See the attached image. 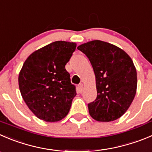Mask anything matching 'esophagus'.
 Listing matches in <instances>:
<instances>
[{
  "mask_svg": "<svg viewBox=\"0 0 152 152\" xmlns=\"http://www.w3.org/2000/svg\"><path fill=\"white\" fill-rule=\"evenodd\" d=\"M78 88H79V91H80V92H82V91L84 90V85H83V84H82V83L79 84V86H78Z\"/></svg>",
  "mask_w": 152,
  "mask_h": 152,
  "instance_id": "34e87169",
  "label": "esophagus"
}]
</instances>
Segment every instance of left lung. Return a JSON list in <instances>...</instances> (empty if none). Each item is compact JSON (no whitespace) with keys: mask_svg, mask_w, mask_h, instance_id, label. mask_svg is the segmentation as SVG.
Returning a JSON list of instances; mask_svg holds the SVG:
<instances>
[{"mask_svg":"<svg viewBox=\"0 0 152 152\" xmlns=\"http://www.w3.org/2000/svg\"><path fill=\"white\" fill-rule=\"evenodd\" d=\"M89 58L96 76L97 97L88 104L90 115L99 122L117 120L134 99L137 70L131 57L115 45L99 40L77 48Z\"/></svg>","mask_w":152,"mask_h":152,"instance_id":"8db88e82","label":"left lung"}]
</instances>
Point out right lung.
I'll list each match as a JSON object with an SVG mask.
<instances>
[{"instance_id":"1","label":"right lung","mask_w":152,"mask_h":152,"mask_svg":"<svg viewBox=\"0 0 152 152\" xmlns=\"http://www.w3.org/2000/svg\"><path fill=\"white\" fill-rule=\"evenodd\" d=\"M76 48L58 41L29 56L19 73L20 94L29 110L40 120L58 122L66 117L76 96L65 65Z\"/></svg>"}]
</instances>
